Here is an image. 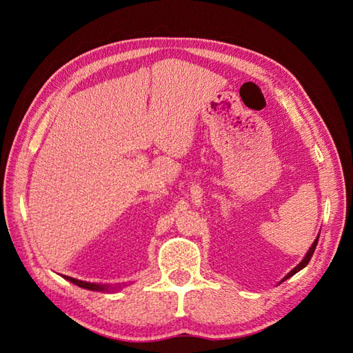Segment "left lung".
Returning a JSON list of instances; mask_svg holds the SVG:
<instances>
[{"label": "left lung", "mask_w": 353, "mask_h": 353, "mask_svg": "<svg viewBox=\"0 0 353 353\" xmlns=\"http://www.w3.org/2000/svg\"><path fill=\"white\" fill-rule=\"evenodd\" d=\"M317 241H319V236L316 238V241H314V243H312V245H311V249L308 250V253H306V254H305V258L302 259V262H301V264H299L297 267H294V268H292V270H291V272H290V273H288L287 276H285L282 281H285V279H288V277H291L292 274H296L297 272H301V270H302L303 267H306V265H308V262H310V259H311V256H312V253H314V250H316V247H317Z\"/></svg>", "instance_id": "obj_1"}]
</instances>
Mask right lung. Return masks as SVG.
<instances>
[{"label": "right lung", "instance_id": "add662e5", "mask_svg": "<svg viewBox=\"0 0 353 353\" xmlns=\"http://www.w3.org/2000/svg\"><path fill=\"white\" fill-rule=\"evenodd\" d=\"M66 281H70L72 283L79 285V287L81 288H86V290H92V291H112L115 288L109 287V285H101V283H91V282H85V281H79V279H74V277H70V276H63Z\"/></svg>", "mask_w": 353, "mask_h": 353}]
</instances>
